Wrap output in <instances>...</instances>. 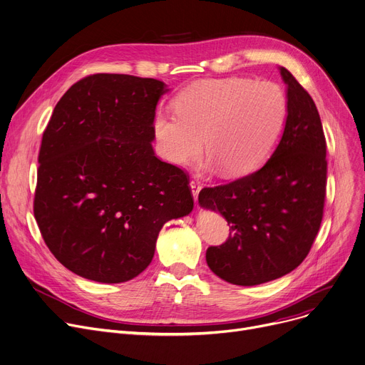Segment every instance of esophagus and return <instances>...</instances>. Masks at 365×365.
Wrapping results in <instances>:
<instances>
[{
    "mask_svg": "<svg viewBox=\"0 0 365 365\" xmlns=\"http://www.w3.org/2000/svg\"><path fill=\"white\" fill-rule=\"evenodd\" d=\"M190 188H191V192H192V195H194V200L197 202L199 192H200V190H202L200 182H197V181H190Z\"/></svg>",
    "mask_w": 365,
    "mask_h": 365,
    "instance_id": "1",
    "label": "esophagus"
}]
</instances>
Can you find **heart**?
I'll return each instance as SVG.
<instances>
[{"label":"heart","mask_w":365,"mask_h":365,"mask_svg":"<svg viewBox=\"0 0 365 365\" xmlns=\"http://www.w3.org/2000/svg\"><path fill=\"white\" fill-rule=\"evenodd\" d=\"M175 114L158 112L152 123L156 152L185 166L203 152L206 168L228 175L256 170L274 149L287 124L288 99L277 83L248 77L194 81L174 101Z\"/></svg>","instance_id":"b5f03b06"}]
</instances>
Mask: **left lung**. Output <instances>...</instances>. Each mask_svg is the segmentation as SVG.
Segmentation results:
<instances>
[{"mask_svg":"<svg viewBox=\"0 0 365 365\" xmlns=\"http://www.w3.org/2000/svg\"><path fill=\"white\" fill-rule=\"evenodd\" d=\"M280 76L288 117L270 159L255 173L199 194L200 206L217 210L231 231L222 245L207 248V266L234 285H260L298 267L323 217L327 160L319 110L287 68L280 67Z\"/></svg>","mask_w":365,"mask_h":365,"instance_id":"1","label":"left lung"}]
</instances>
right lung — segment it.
I'll return each instance as SVG.
<instances>
[{
	"label": "right lung",
	"instance_id": "right-lung-1",
	"mask_svg": "<svg viewBox=\"0 0 365 365\" xmlns=\"http://www.w3.org/2000/svg\"><path fill=\"white\" fill-rule=\"evenodd\" d=\"M165 83L92 74L55 105L39 150L34 213L73 273L120 284L152 262L163 223L192 210L188 175L153 152Z\"/></svg>",
	"mask_w": 365,
	"mask_h": 365
}]
</instances>
